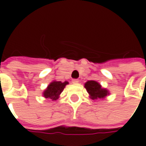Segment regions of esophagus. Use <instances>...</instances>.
Masks as SVG:
<instances>
[{
	"label": "esophagus",
	"instance_id": "obj_1",
	"mask_svg": "<svg viewBox=\"0 0 146 146\" xmlns=\"http://www.w3.org/2000/svg\"><path fill=\"white\" fill-rule=\"evenodd\" d=\"M72 83H73V84H78V83H79V80L74 79V80H72Z\"/></svg>",
	"mask_w": 146,
	"mask_h": 146
}]
</instances>
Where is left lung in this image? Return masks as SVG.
Wrapping results in <instances>:
<instances>
[{
	"label": "left lung",
	"instance_id": "8db88e82",
	"mask_svg": "<svg viewBox=\"0 0 146 146\" xmlns=\"http://www.w3.org/2000/svg\"><path fill=\"white\" fill-rule=\"evenodd\" d=\"M84 88H86L89 98L91 99H104L110 94L109 90L102 88L100 83L95 80H88L84 84Z\"/></svg>",
	"mask_w": 146,
	"mask_h": 146
}]
</instances>
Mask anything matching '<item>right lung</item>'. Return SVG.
<instances>
[{"label": "right lung", "instance_id": "obj_1", "mask_svg": "<svg viewBox=\"0 0 146 146\" xmlns=\"http://www.w3.org/2000/svg\"><path fill=\"white\" fill-rule=\"evenodd\" d=\"M69 83L67 81L61 82L53 80L48 85V87L44 89L42 95L44 98L52 99V100H57L58 99L60 94L63 91L64 88L66 84Z\"/></svg>", "mask_w": 146, "mask_h": 146}]
</instances>
